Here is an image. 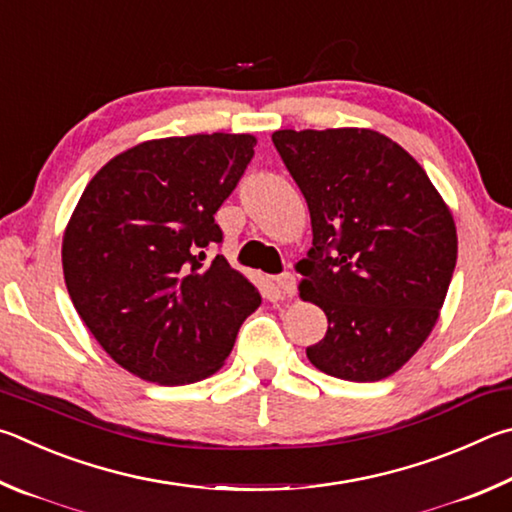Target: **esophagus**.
<instances>
[{
  "label": "esophagus",
  "instance_id": "34e87169",
  "mask_svg": "<svg viewBox=\"0 0 512 512\" xmlns=\"http://www.w3.org/2000/svg\"><path fill=\"white\" fill-rule=\"evenodd\" d=\"M274 285H276V290L283 294V297H294V292H297V281H294V276L290 272L276 276Z\"/></svg>",
  "mask_w": 512,
  "mask_h": 512
}]
</instances>
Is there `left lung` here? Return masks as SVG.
I'll return each instance as SVG.
<instances>
[{
  "instance_id": "left-lung-1",
  "label": "left lung",
  "mask_w": 512,
  "mask_h": 512,
  "mask_svg": "<svg viewBox=\"0 0 512 512\" xmlns=\"http://www.w3.org/2000/svg\"><path fill=\"white\" fill-rule=\"evenodd\" d=\"M272 141L312 222L299 294L328 317L308 360L339 380L389 378L441 317L459 251L450 206L387 134L279 130Z\"/></svg>"
}]
</instances>
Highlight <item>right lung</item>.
<instances>
[{
	"instance_id": "obj_1",
	"label": "right lung",
	"mask_w": 512,
	"mask_h": 512,
	"mask_svg": "<svg viewBox=\"0 0 512 512\" xmlns=\"http://www.w3.org/2000/svg\"><path fill=\"white\" fill-rule=\"evenodd\" d=\"M254 134L141 141L89 179L62 236L67 292L112 360L177 387L222 369L261 292L206 247L254 157Z\"/></svg>"
}]
</instances>
